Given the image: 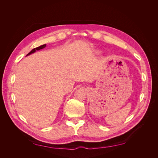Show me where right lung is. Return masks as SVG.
I'll return each mask as SVG.
<instances>
[{
	"label": "right lung",
	"mask_w": 158,
	"mask_h": 158,
	"mask_svg": "<svg viewBox=\"0 0 158 158\" xmlns=\"http://www.w3.org/2000/svg\"><path fill=\"white\" fill-rule=\"evenodd\" d=\"M45 47H46V44H44V45H41V46H40V47H36V48L33 49L26 56L30 55L33 53V52H35L36 51H40V50H41V49H44V48H45Z\"/></svg>",
	"instance_id": "obj_1"
}]
</instances>
